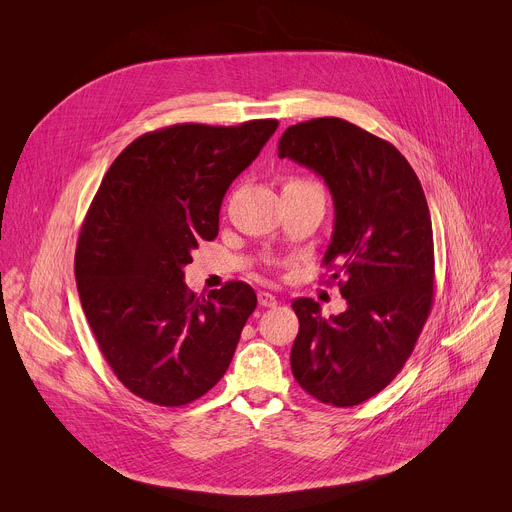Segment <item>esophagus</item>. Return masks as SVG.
<instances>
[{"mask_svg": "<svg viewBox=\"0 0 512 512\" xmlns=\"http://www.w3.org/2000/svg\"><path fill=\"white\" fill-rule=\"evenodd\" d=\"M257 300H259V306H263V308H273V306H277V298H275L273 294H269V292H259V294H257Z\"/></svg>", "mask_w": 512, "mask_h": 512, "instance_id": "obj_1", "label": "esophagus"}]
</instances>
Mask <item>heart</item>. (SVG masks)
Masks as SVG:
<instances>
[{
	"mask_svg": "<svg viewBox=\"0 0 512 512\" xmlns=\"http://www.w3.org/2000/svg\"><path fill=\"white\" fill-rule=\"evenodd\" d=\"M284 188H316L314 183H308V181H300V179H292V181H288Z\"/></svg>",
	"mask_w": 512,
	"mask_h": 512,
	"instance_id": "b5f03b06",
	"label": "heart"
}]
</instances>
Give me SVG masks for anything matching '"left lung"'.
I'll return each mask as SVG.
<instances>
[{
	"mask_svg": "<svg viewBox=\"0 0 512 512\" xmlns=\"http://www.w3.org/2000/svg\"><path fill=\"white\" fill-rule=\"evenodd\" d=\"M329 185L335 230L331 267L347 310L322 318L298 298L300 331L290 363L296 382L339 408L382 392L404 367L433 306L435 251L425 192L414 169L384 138L341 120L290 126L277 147Z\"/></svg>",
	"mask_w": 512,
	"mask_h": 512,
	"instance_id": "left-lung-1",
	"label": "left lung"
}]
</instances>
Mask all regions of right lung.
I'll use <instances>...</instances> for the list:
<instances>
[{"mask_svg":"<svg viewBox=\"0 0 512 512\" xmlns=\"http://www.w3.org/2000/svg\"><path fill=\"white\" fill-rule=\"evenodd\" d=\"M277 124L159 128L104 175L79 232L75 280L102 355L134 396L190 404L228 369L257 296L245 282L196 296L183 267L200 241L216 239L228 185Z\"/></svg>","mask_w":512,"mask_h":512,"instance_id":"right-lung-1","label":"right lung"}]
</instances>
